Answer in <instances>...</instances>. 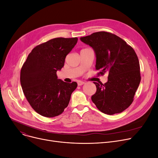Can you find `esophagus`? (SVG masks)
Wrapping results in <instances>:
<instances>
[{
    "label": "esophagus",
    "mask_w": 158,
    "mask_h": 158,
    "mask_svg": "<svg viewBox=\"0 0 158 158\" xmlns=\"http://www.w3.org/2000/svg\"><path fill=\"white\" fill-rule=\"evenodd\" d=\"M84 84H85V82H84V81H78V86L84 85Z\"/></svg>",
    "instance_id": "34e87169"
}]
</instances>
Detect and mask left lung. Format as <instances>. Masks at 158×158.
Segmentation results:
<instances>
[{
    "instance_id": "left-lung-1",
    "label": "left lung",
    "mask_w": 158,
    "mask_h": 158,
    "mask_svg": "<svg viewBox=\"0 0 158 158\" xmlns=\"http://www.w3.org/2000/svg\"><path fill=\"white\" fill-rule=\"evenodd\" d=\"M80 40L93 49L98 74L109 73L106 83L94 82L96 92L91 97L93 102L105 114L123 112L132 103L141 81L136 52L123 39L106 31L81 37Z\"/></svg>"
}]
</instances>
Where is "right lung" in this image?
Segmentation results:
<instances>
[{"mask_svg": "<svg viewBox=\"0 0 158 158\" xmlns=\"http://www.w3.org/2000/svg\"><path fill=\"white\" fill-rule=\"evenodd\" d=\"M78 39L55 38L36 46L29 54L20 71V84L30 106L39 114L52 118L64 112L77 87L58 79L56 71Z\"/></svg>", "mask_w": 158, "mask_h": 158, "instance_id": "right-lung-1", "label": "right lung"}]
</instances>
